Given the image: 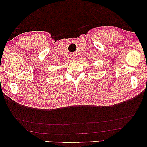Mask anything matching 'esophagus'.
Returning a JSON list of instances; mask_svg holds the SVG:
<instances>
[{
	"instance_id": "obj_1",
	"label": "esophagus",
	"mask_w": 147,
	"mask_h": 147,
	"mask_svg": "<svg viewBox=\"0 0 147 147\" xmlns=\"http://www.w3.org/2000/svg\"><path fill=\"white\" fill-rule=\"evenodd\" d=\"M71 57L72 58H73V59H75V58H76V54L75 53H72L71 54Z\"/></svg>"
}]
</instances>
